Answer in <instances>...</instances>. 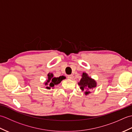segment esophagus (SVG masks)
I'll return each mask as SVG.
<instances>
[{
    "instance_id": "1",
    "label": "esophagus",
    "mask_w": 132,
    "mask_h": 132,
    "mask_svg": "<svg viewBox=\"0 0 132 132\" xmlns=\"http://www.w3.org/2000/svg\"><path fill=\"white\" fill-rule=\"evenodd\" d=\"M68 78L69 79H72L74 78V76H73V75H68Z\"/></svg>"
}]
</instances>
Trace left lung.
<instances>
[{
	"label": "left lung",
	"instance_id": "8db88e82",
	"mask_svg": "<svg viewBox=\"0 0 132 132\" xmlns=\"http://www.w3.org/2000/svg\"><path fill=\"white\" fill-rule=\"evenodd\" d=\"M78 83V85L80 86L81 90L82 91H85V94L86 95L90 94V90L96 87L97 86L96 80L89 77L88 74H87L86 72H83L82 78L80 80L79 82Z\"/></svg>",
	"mask_w": 132,
	"mask_h": 132
}]
</instances>
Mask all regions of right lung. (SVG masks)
Returning a JSON list of instances; mask_svg holds the SVG:
<instances>
[{
    "label": "right lung",
    "instance_id": "right-lung-1",
    "mask_svg": "<svg viewBox=\"0 0 132 132\" xmlns=\"http://www.w3.org/2000/svg\"><path fill=\"white\" fill-rule=\"evenodd\" d=\"M66 79V77L64 76H60L59 77H54V75L51 72H49L47 74V79L44 82L45 86H46V88L47 89H50L51 88H54V86L60 84L61 81Z\"/></svg>",
    "mask_w": 132,
    "mask_h": 132
}]
</instances>
